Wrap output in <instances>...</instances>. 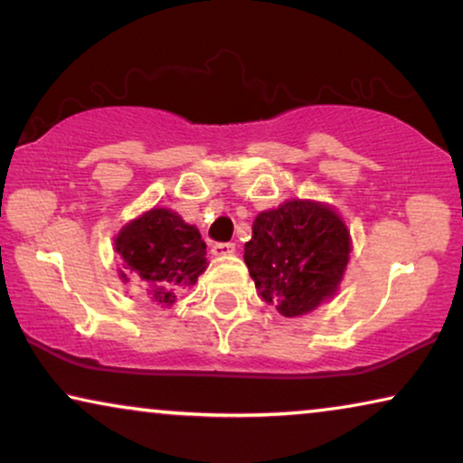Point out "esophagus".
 <instances>
[{
    "mask_svg": "<svg viewBox=\"0 0 463 463\" xmlns=\"http://www.w3.org/2000/svg\"><path fill=\"white\" fill-rule=\"evenodd\" d=\"M211 252L214 257H227V255H233L236 252V244L232 242H217L211 246Z\"/></svg>",
    "mask_w": 463,
    "mask_h": 463,
    "instance_id": "34e87169",
    "label": "esophagus"
}]
</instances>
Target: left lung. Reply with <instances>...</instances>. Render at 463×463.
<instances>
[{
  "label": "left lung",
  "mask_w": 463,
  "mask_h": 463,
  "mask_svg": "<svg viewBox=\"0 0 463 463\" xmlns=\"http://www.w3.org/2000/svg\"><path fill=\"white\" fill-rule=\"evenodd\" d=\"M350 252V230L333 206L287 200L252 221L244 263L261 299L297 318L337 295Z\"/></svg>",
  "instance_id": "obj_1"
}]
</instances>
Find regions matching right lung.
I'll return each instance as SVG.
<instances>
[{"label": "right lung", "instance_id": "add662e5", "mask_svg": "<svg viewBox=\"0 0 463 463\" xmlns=\"http://www.w3.org/2000/svg\"><path fill=\"white\" fill-rule=\"evenodd\" d=\"M113 250L122 259L119 280H137L162 307L173 306L208 268L198 227L162 206L126 223L113 238Z\"/></svg>", "mask_w": 463, "mask_h": 463}]
</instances>
